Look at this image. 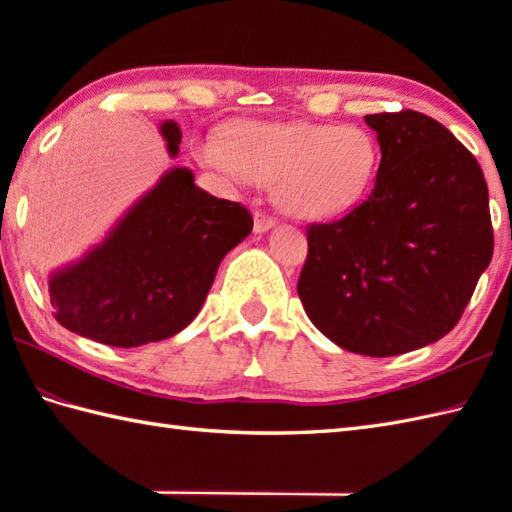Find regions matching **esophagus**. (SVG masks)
Listing matches in <instances>:
<instances>
[{"label":"esophagus","mask_w":512,"mask_h":512,"mask_svg":"<svg viewBox=\"0 0 512 512\" xmlns=\"http://www.w3.org/2000/svg\"><path fill=\"white\" fill-rule=\"evenodd\" d=\"M253 217H255V224H253L255 233H266L268 228H273V226H275V217H273V215H268V213H266V211H262V209H255Z\"/></svg>","instance_id":"obj_1"}]
</instances>
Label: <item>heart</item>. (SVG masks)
I'll use <instances>...</instances> for the list:
<instances>
[{"label":"heart","mask_w":512,"mask_h":512,"mask_svg":"<svg viewBox=\"0 0 512 512\" xmlns=\"http://www.w3.org/2000/svg\"><path fill=\"white\" fill-rule=\"evenodd\" d=\"M206 165L273 184V200L286 215L319 222L350 213L372 189L380 165L376 138L363 127L328 123L239 125L224 147L200 145Z\"/></svg>","instance_id":"heart-1"}]
</instances>
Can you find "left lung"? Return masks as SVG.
<instances>
[{
  "label": "left lung",
  "instance_id": "1",
  "mask_svg": "<svg viewBox=\"0 0 512 512\" xmlns=\"http://www.w3.org/2000/svg\"><path fill=\"white\" fill-rule=\"evenodd\" d=\"M378 134L376 184L363 204L308 226L297 292L332 343L396 356L436 343L491 264L488 187L447 127L413 110L365 116Z\"/></svg>",
  "mask_w": 512,
  "mask_h": 512
}]
</instances>
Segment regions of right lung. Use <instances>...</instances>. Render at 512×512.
Instances as JSON below:
<instances>
[{
  "label": "right lung",
  "instance_id": "obj_1",
  "mask_svg": "<svg viewBox=\"0 0 512 512\" xmlns=\"http://www.w3.org/2000/svg\"><path fill=\"white\" fill-rule=\"evenodd\" d=\"M160 134L176 156L180 127L167 121ZM250 231L246 206L217 200L187 167H173L103 244L50 277L54 319L112 347L169 339L198 317L217 266Z\"/></svg>",
  "mask_w": 512,
  "mask_h": 512
}]
</instances>
